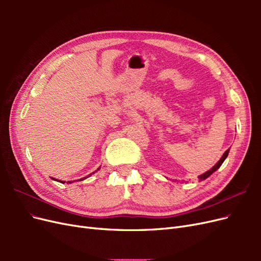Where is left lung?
Returning <instances> with one entry per match:
<instances>
[{"mask_svg":"<svg viewBox=\"0 0 261 261\" xmlns=\"http://www.w3.org/2000/svg\"><path fill=\"white\" fill-rule=\"evenodd\" d=\"M228 152H230V149H227L226 150V151L223 153V155L222 156H221V159L216 163V165H215V167H213V168H211L209 171H207V172H204L203 173V174H201V175H199L198 176V178H199V180H203V179H206L207 177H209L211 174H212V173H215L220 167H221V165H222V163L224 162V160L226 159V158H227V155H228Z\"/></svg>","mask_w":261,"mask_h":261,"instance_id":"1","label":"left lung"}]
</instances>
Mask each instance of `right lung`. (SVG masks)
Wrapping results in <instances>:
<instances>
[{
	"mask_svg": "<svg viewBox=\"0 0 261 261\" xmlns=\"http://www.w3.org/2000/svg\"><path fill=\"white\" fill-rule=\"evenodd\" d=\"M99 170H100V168H98V170H97V171H99ZM97 171H96V172H97ZM96 172H92V174H93V173H96ZM92 174H89L88 176H85V177L81 178V180H84L85 178H88V177H89V176H91ZM51 178H52V179H54V180H57V178H54V177H51ZM77 180H78V179H77ZM58 181H60V183H62V184H64V183H65V180H58ZM73 181H75V180H69V181H67V183H68V184H70V183H73Z\"/></svg>",
	"mask_w": 261,
	"mask_h": 261,
	"instance_id": "add662e5",
	"label": "right lung"
}]
</instances>
